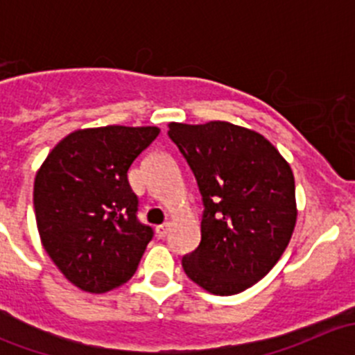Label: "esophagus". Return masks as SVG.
Here are the masks:
<instances>
[{
	"mask_svg": "<svg viewBox=\"0 0 355 355\" xmlns=\"http://www.w3.org/2000/svg\"><path fill=\"white\" fill-rule=\"evenodd\" d=\"M168 232H170V223H164V225H159V227H156V235L159 239L166 237Z\"/></svg>",
	"mask_w": 355,
	"mask_h": 355,
	"instance_id": "1",
	"label": "esophagus"
}]
</instances>
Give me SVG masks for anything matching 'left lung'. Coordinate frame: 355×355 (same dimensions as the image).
Here are the masks:
<instances>
[{
  "label": "left lung",
  "mask_w": 355,
  "mask_h": 355,
  "mask_svg": "<svg viewBox=\"0 0 355 355\" xmlns=\"http://www.w3.org/2000/svg\"><path fill=\"white\" fill-rule=\"evenodd\" d=\"M168 135L204 202L200 244L182 259L185 275L214 295L244 292L270 273L292 239V168L264 135L230 121H170Z\"/></svg>",
  "instance_id": "8db88e82"
}]
</instances>
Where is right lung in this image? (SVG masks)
Returning a JSON list of instances; mask_svg holds the SVG:
<instances>
[{"label":"right lung","mask_w":355,"mask_h":355,"mask_svg":"<svg viewBox=\"0 0 355 355\" xmlns=\"http://www.w3.org/2000/svg\"><path fill=\"white\" fill-rule=\"evenodd\" d=\"M155 127L78 128L39 166L34 211L41 244L70 284L105 293L134 277L153 230L139 223L127 171Z\"/></svg>","instance_id":"add662e5"}]
</instances>
